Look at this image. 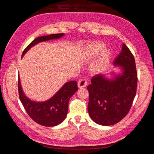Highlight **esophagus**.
<instances>
[{"mask_svg":"<svg viewBox=\"0 0 154 154\" xmlns=\"http://www.w3.org/2000/svg\"><path fill=\"white\" fill-rule=\"evenodd\" d=\"M87 85V81L85 80V79H82V80H80L78 82V87L80 88L85 87Z\"/></svg>","mask_w":154,"mask_h":154,"instance_id":"obj_1","label":"esophagus"}]
</instances>
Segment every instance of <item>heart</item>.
I'll return each mask as SVG.
<instances>
[{
	"instance_id": "heart-1",
	"label": "heart",
	"mask_w": 154,
	"mask_h": 154,
	"mask_svg": "<svg viewBox=\"0 0 154 154\" xmlns=\"http://www.w3.org/2000/svg\"><path fill=\"white\" fill-rule=\"evenodd\" d=\"M104 48L105 44L101 42H92L87 45V57L88 58H94L100 53L91 67V71L93 73L97 74L103 71L110 62L112 56L111 51L109 49L104 50Z\"/></svg>"
}]
</instances>
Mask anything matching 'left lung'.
<instances>
[{"label": "left lung", "mask_w": 154, "mask_h": 154, "mask_svg": "<svg viewBox=\"0 0 154 154\" xmlns=\"http://www.w3.org/2000/svg\"><path fill=\"white\" fill-rule=\"evenodd\" d=\"M114 66L121 67V73H113L112 78L103 74L96 75L87 87L88 114L93 122L103 126L116 124L127 116L137 90L135 59L125 44L114 60Z\"/></svg>", "instance_id": "left-lung-1"}]
</instances>
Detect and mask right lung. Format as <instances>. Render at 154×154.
<instances>
[{"label": "right lung", "instance_id": "1", "mask_svg": "<svg viewBox=\"0 0 154 154\" xmlns=\"http://www.w3.org/2000/svg\"><path fill=\"white\" fill-rule=\"evenodd\" d=\"M63 35V33H60L38 37L27 45L23 51L22 58L32 47L37 44L42 42L58 39ZM18 87L20 100L27 113L34 122L44 127H54L61 123L66 119L69 100L78 89L76 81L68 82L50 99L45 101L38 102L32 101L25 95L22 90L19 76Z\"/></svg>", "mask_w": 154, "mask_h": 154}]
</instances>
